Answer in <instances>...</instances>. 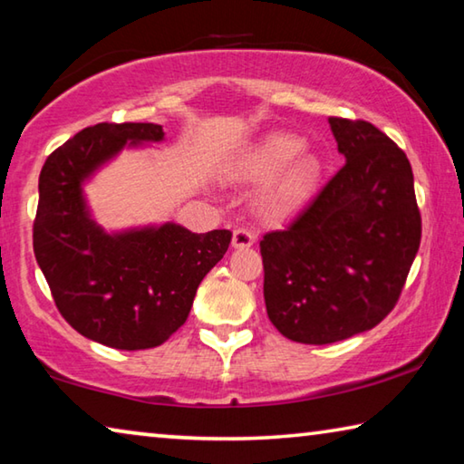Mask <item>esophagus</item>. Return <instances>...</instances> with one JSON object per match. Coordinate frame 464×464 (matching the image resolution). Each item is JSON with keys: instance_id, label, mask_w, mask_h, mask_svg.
Wrapping results in <instances>:
<instances>
[{"instance_id": "1", "label": "esophagus", "mask_w": 464, "mask_h": 464, "mask_svg": "<svg viewBox=\"0 0 464 464\" xmlns=\"http://www.w3.org/2000/svg\"><path fill=\"white\" fill-rule=\"evenodd\" d=\"M255 242V234L248 230V227H237L232 237V246L234 248H248Z\"/></svg>"}]
</instances>
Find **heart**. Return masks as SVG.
I'll list each match as a JSON object with an SVG mask.
<instances>
[{"label": "heart", "instance_id": "b5f03b06", "mask_svg": "<svg viewBox=\"0 0 464 464\" xmlns=\"http://www.w3.org/2000/svg\"><path fill=\"white\" fill-rule=\"evenodd\" d=\"M304 140L294 133H271L238 164V174L250 182H268L263 203L273 214H287L313 197L321 179V162L302 151Z\"/></svg>", "mask_w": 464, "mask_h": 464}]
</instances>
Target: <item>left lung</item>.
Segmentation results:
<instances>
[{
    "mask_svg": "<svg viewBox=\"0 0 464 464\" xmlns=\"http://www.w3.org/2000/svg\"><path fill=\"white\" fill-rule=\"evenodd\" d=\"M329 125L345 166L261 240L269 321L308 345L374 329L397 304L421 240L405 151L368 121Z\"/></svg>",
    "mask_w": 464,
    "mask_h": 464,
    "instance_id": "1",
    "label": "left lung"
}]
</instances>
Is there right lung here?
Segmentation results:
<instances>
[{"label":"right lung","mask_w":464,"mask_h":464,"mask_svg":"<svg viewBox=\"0 0 464 464\" xmlns=\"http://www.w3.org/2000/svg\"><path fill=\"white\" fill-rule=\"evenodd\" d=\"M162 140L156 123H98L53 151L39 177L33 246L55 306L80 335L125 352L162 345L185 324L232 240L172 222L109 234L90 216L83 182L125 146Z\"/></svg>","instance_id":"1"}]
</instances>
